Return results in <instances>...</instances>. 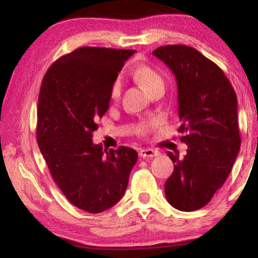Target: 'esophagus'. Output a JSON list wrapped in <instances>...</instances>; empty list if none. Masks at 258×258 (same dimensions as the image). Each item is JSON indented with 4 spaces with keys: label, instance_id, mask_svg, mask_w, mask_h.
Returning a JSON list of instances; mask_svg holds the SVG:
<instances>
[{
    "label": "esophagus",
    "instance_id": "1",
    "mask_svg": "<svg viewBox=\"0 0 258 258\" xmlns=\"http://www.w3.org/2000/svg\"><path fill=\"white\" fill-rule=\"evenodd\" d=\"M159 155V151L154 150V149H149V148H145V149H140L139 151V156L141 158H149V157H157Z\"/></svg>",
    "mask_w": 258,
    "mask_h": 258
}]
</instances>
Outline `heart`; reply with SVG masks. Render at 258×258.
I'll return each mask as SVG.
<instances>
[{
	"instance_id": "heart-1",
	"label": "heart",
	"mask_w": 258,
	"mask_h": 258,
	"mask_svg": "<svg viewBox=\"0 0 258 258\" xmlns=\"http://www.w3.org/2000/svg\"><path fill=\"white\" fill-rule=\"evenodd\" d=\"M133 76L140 85L145 89L147 92H151L157 86H164V80L160 76V74L150 66L145 63L137 64L133 68ZM121 92V84L118 80L113 81L110 86V99L116 101L118 100Z\"/></svg>"
}]
</instances>
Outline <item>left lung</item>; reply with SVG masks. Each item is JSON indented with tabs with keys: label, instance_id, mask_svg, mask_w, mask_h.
Listing matches in <instances>:
<instances>
[{
	"label": "left lung",
	"instance_id": "left-lung-1",
	"mask_svg": "<svg viewBox=\"0 0 258 258\" xmlns=\"http://www.w3.org/2000/svg\"><path fill=\"white\" fill-rule=\"evenodd\" d=\"M152 54L175 75L177 131L187 145L183 159L168 152L175 165L166 198L178 211H197L223 185L240 150L237 95L223 71L194 47L165 45Z\"/></svg>",
	"mask_w": 258,
	"mask_h": 258
}]
</instances>
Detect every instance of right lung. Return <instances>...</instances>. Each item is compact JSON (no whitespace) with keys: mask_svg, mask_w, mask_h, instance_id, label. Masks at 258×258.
Wrapping results in <instances>:
<instances>
[{"mask_svg":"<svg viewBox=\"0 0 258 258\" xmlns=\"http://www.w3.org/2000/svg\"><path fill=\"white\" fill-rule=\"evenodd\" d=\"M134 50L84 46L51 64L42 81L36 139L52 178L74 206L101 213L124 196L138 160L134 149L92 142L110 86Z\"/></svg>","mask_w":258,"mask_h":258,"instance_id":"1","label":"right lung"}]
</instances>
